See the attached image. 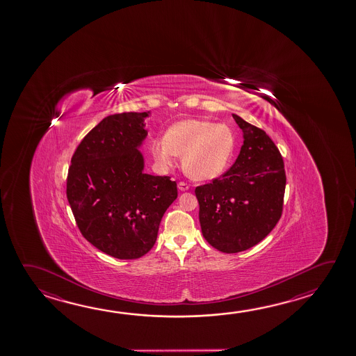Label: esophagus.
<instances>
[{
  "mask_svg": "<svg viewBox=\"0 0 356 356\" xmlns=\"http://www.w3.org/2000/svg\"><path fill=\"white\" fill-rule=\"evenodd\" d=\"M177 188H179L180 191H187V190L190 188V186H188L187 184H185V182H179V184H177Z\"/></svg>",
  "mask_w": 356,
  "mask_h": 356,
  "instance_id": "34e87169",
  "label": "esophagus"
}]
</instances>
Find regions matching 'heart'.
Masks as SVG:
<instances>
[{
  "mask_svg": "<svg viewBox=\"0 0 356 356\" xmlns=\"http://www.w3.org/2000/svg\"><path fill=\"white\" fill-rule=\"evenodd\" d=\"M235 147L230 127L211 121L185 119L171 126L166 136L151 143V152L161 168L182 156V168L193 180H213L224 172Z\"/></svg>",
  "mask_w": 356,
  "mask_h": 356,
  "instance_id": "obj_1",
  "label": "heart"
}]
</instances>
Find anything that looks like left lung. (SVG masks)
Listing matches in <instances>:
<instances>
[{
  "label": "left lung",
  "instance_id": "8db88e82",
  "mask_svg": "<svg viewBox=\"0 0 356 356\" xmlns=\"http://www.w3.org/2000/svg\"><path fill=\"white\" fill-rule=\"evenodd\" d=\"M232 118L243 130L236 161L220 179L195 188L202 235L226 254L245 251L268 236L280 220L286 185L273 140L235 113Z\"/></svg>",
  "mask_w": 356,
  "mask_h": 356
}]
</instances>
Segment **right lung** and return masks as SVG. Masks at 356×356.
Here are the masks:
<instances>
[{"label":"right lung","instance_id":"1","mask_svg":"<svg viewBox=\"0 0 356 356\" xmlns=\"http://www.w3.org/2000/svg\"><path fill=\"white\" fill-rule=\"evenodd\" d=\"M147 113L110 115L71 159L67 200L83 237L107 255L138 259L156 243L163 213L177 197L169 176L145 172L140 149Z\"/></svg>","mask_w":356,"mask_h":356}]
</instances>
